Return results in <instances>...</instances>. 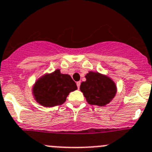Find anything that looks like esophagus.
Masks as SVG:
<instances>
[{
	"instance_id": "obj_1",
	"label": "esophagus",
	"mask_w": 152,
	"mask_h": 152,
	"mask_svg": "<svg viewBox=\"0 0 152 152\" xmlns=\"http://www.w3.org/2000/svg\"><path fill=\"white\" fill-rule=\"evenodd\" d=\"M80 85H81V82L79 81V82H76V85H77V88H79V87H80Z\"/></svg>"
}]
</instances>
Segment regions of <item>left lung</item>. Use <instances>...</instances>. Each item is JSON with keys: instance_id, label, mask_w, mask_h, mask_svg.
<instances>
[{"instance_id": "1", "label": "left lung", "mask_w": 152, "mask_h": 152, "mask_svg": "<svg viewBox=\"0 0 152 152\" xmlns=\"http://www.w3.org/2000/svg\"><path fill=\"white\" fill-rule=\"evenodd\" d=\"M86 81L82 82L80 91L83 93L88 104L105 106L116 96V83L108 76L98 72L89 71L85 75Z\"/></svg>"}]
</instances>
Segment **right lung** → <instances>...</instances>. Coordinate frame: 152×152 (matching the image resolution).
Listing matches in <instances>:
<instances>
[{"label": "right lung", "mask_w": 152, "mask_h": 152, "mask_svg": "<svg viewBox=\"0 0 152 152\" xmlns=\"http://www.w3.org/2000/svg\"><path fill=\"white\" fill-rule=\"evenodd\" d=\"M77 86L70 75L61 73L57 69L50 73H45L35 81L32 93L37 102L44 107H53L65 102L70 92Z\"/></svg>", "instance_id": "obj_1"}]
</instances>
